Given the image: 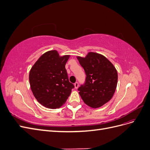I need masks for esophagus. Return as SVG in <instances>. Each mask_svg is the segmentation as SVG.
Returning a JSON list of instances; mask_svg holds the SVG:
<instances>
[{"instance_id": "34e87169", "label": "esophagus", "mask_w": 150, "mask_h": 150, "mask_svg": "<svg viewBox=\"0 0 150 150\" xmlns=\"http://www.w3.org/2000/svg\"><path fill=\"white\" fill-rule=\"evenodd\" d=\"M78 86H79V84H78V82H76V83H74V88H76V89H77L78 88Z\"/></svg>"}]
</instances>
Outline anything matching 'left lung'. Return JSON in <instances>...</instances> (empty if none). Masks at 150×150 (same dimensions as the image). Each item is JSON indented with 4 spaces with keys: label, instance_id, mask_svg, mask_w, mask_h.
<instances>
[{
    "label": "left lung",
    "instance_id": "1",
    "mask_svg": "<svg viewBox=\"0 0 150 150\" xmlns=\"http://www.w3.org/2000/svg\"><path fill=\"white\" fill-rule=\"evenodd\" d=\"M86 72L84 84L78 88L84 103L98 108L111 100L116 89L117 72L115 67L101 54L89 52L85 57L77 56Z\"/></svg>",
    "mask_w": 150,
    "mask_h": 150
}]
</instances>
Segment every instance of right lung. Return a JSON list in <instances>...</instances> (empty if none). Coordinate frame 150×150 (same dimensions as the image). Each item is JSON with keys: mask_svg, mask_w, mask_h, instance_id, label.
Instances as JSON below:
<instances>
[{"mask_svg": "<svg viewBox=\"0 0 150 150\" xmlns=\"http://www.w3.org/2000/svg\"><path fill=\"white\" fill-rule=\"evenodd\" d=\"M70 55L60 56L56 50L43 54L29 72L30 89L38 101L44 107H61L74 88L69 82L65 65Z\"/></svg>", "mask_w": 150, "mask_h": 150, "instance_id": "1", "label": "right lung"}]
</instances>
